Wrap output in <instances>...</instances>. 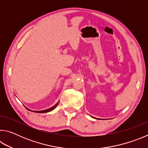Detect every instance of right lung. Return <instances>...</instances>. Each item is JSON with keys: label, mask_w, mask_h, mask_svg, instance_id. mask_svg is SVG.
<instances>
[{"label": "right lung", "mask_w": 148, "mask_h": 148, "mask_svg": "<svg viewBox=\"0 0 148 148\" xmlns=\"http://www.w3.org/2000/svg\"><path fill=\"white\" fill-rule=\"evenodd\" d=\"M57 105H58V103H57V104L55 105L54 106H53V107L51 108H49V109H47V110H44V111H38V112L37 111V112H38V113H42V112H49L51 111V110H54L55 108H56Z\"/></svg>", "instance_id": "right-lung-1"}]
</instances>
